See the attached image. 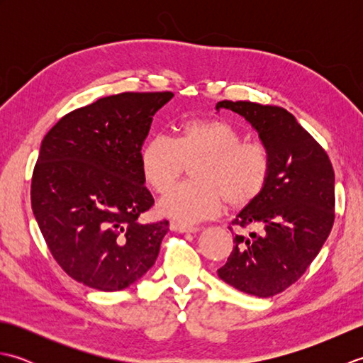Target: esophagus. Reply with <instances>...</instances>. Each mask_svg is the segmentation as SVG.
I'll return each mask as SVG.
<instances>
[{
    "label": "esophagus",
    "instance_id": "esophagus-1",
    "mask_svg": "<svg viewBox=\"0 0 363 363\" xmlns=\"http://www.w3.org/2000/svg\"><path fill=\"white\" fill-rule=\"evenodd\" d=\"M169 229L174 230V233H182V234H195L199 230V228H196V226L182 225V223H177V221L169 223Z\"/></svg>",
    "mask_w": 363,
    "mask_h": 363
}]
</instances>
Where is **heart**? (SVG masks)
I'll return each mask as SVG.
<instances>
[{"instance_id":"b5f03b06","label":"heart","mask_w":363,"mask_h":363,"mask_svg":"<svg viewBox=\"0 0 363 363\" xmlns=\"http://www.w3.org/2000/svg\"><path fill=\"white\" fill-rule=\"evenodd\" d=\"M140 172L148 186L164 194L191 167L194 182L181 184L160 199L159 212L182 225L215 217L225 201L242 209L252 204L272 173L265 145L245 142L240 130L220 118H191L177 129L174 140L152 137L140 154Z\"/></svg>"}]
</instances>
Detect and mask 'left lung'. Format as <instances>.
Returning <instances> with one entry per match:
<instances>
[{
  "label": "left lung",
  "mask_w": 363,
  "mask_h": 363,
  "mask_svg": "<svg viewBox=\"0 0 363 363\" xmlns=\"http://www.w3.org/2000/svg\"><path fill=\"white\" fill-rule=\"evenodd\" d=\"M257 130L272 156L264 194L237 213L233 225L259 234L234 235V250L218 269L221 281L248 295L273 296L296 282L317 257L334 225V169L326 151L290 112L251 101H220Z\"/></svg>",
  "instance_id": "obj_1"
}]
</instances>
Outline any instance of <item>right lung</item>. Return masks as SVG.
<instances>
[{"label":"right lung","mask_w":363,"mask_h":363,"mask_svg":"<svg viewBox=\"0 0 363 363\" xmlns=\"http://www.w3.org/2000/svg\"><path fill=\"white\" fill-rule=\"evenodd\" d=\"M172 91L99 98L60 118L45 135L30 203L64 272L87 287L125 290L150 272L168 221L143 225L154 204L138 154L152 117Z\"/></svg>","instance_id":"1"}]
</instances>
